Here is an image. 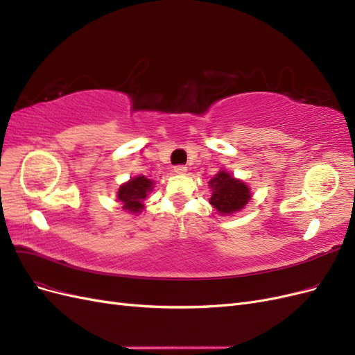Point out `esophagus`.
Here are the masks:
<instances>
[{
	"instance_id": "obj_1",
	"label": "esophagus",
	"mask_w": 355,
	"mask_h": 355,
	"mask_svg": "<svg viewBox=\"0 0 355 355\" xmlns=\"http://www.w3.org/2000/svg\"><path fill=\"white\" fill-rule=\"evenodd\" d=\"M187 170H188L187 166H182V164H180V166H176V167H175V173L184 175V173H187Z\"/></svg>"
}]
</instances>
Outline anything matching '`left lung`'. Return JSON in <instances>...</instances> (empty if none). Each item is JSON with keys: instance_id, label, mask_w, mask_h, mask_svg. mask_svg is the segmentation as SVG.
Listing matches in <instances>:
<instances>
[{"instance_id": "left-lung-1", "label": "left lung", "mask_w": 355, "mask_h": 355, "mask_svg": "<svg viewBox=\"0 0 355 355\" xmlns=\"http://www.w3.org/2000/svg\"><path fill=\"white\" fill-rule=\"evenodd\" d=\"M209 187L211 188L210 204L220 214L240 211L252 198L250 188L244 182L231 176L227 170H220L210 179Z\"/></svg>"}]
</instances>
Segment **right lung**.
<instances>
[{"instance_id": "1", "label": "right lung", "mask_w": 355, "mask_h": 355, "mask_svg": "<svg viewBox=\"0 0 355 355\" xmlns=\"http://www.w3.org/2000/svg\"><path fill=\"white\" fill-rule=\"evenodd\" d=\"M154 182L145 176H136L125 182L118 189V201H121L123 209L130 213H141L144 209V200L148 192L153 191Z\"/></svg>"}]
</instances>
